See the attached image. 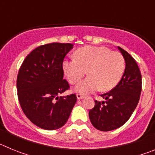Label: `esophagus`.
<instances>
[{
	"label": "esophagus",
	"instance_id": "1",
	"mask_svg": "<svg viewBox=\"0 0 155 155\" xmlns=\"http://www.w3.org/2000/svg\"><path fill=\"white\" fill-rule=\"evenodd\" d=\"M84 98V94H77V98H78V99H82V98Z\"/></svg>",
	"mask_w": 155,
	"mask_h": 155
}]
</instances>
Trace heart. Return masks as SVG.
<instances>
[{"label":"heart","mask_w":155,"mask_h":155,"mask_svg":"<svg viewBox=\"0 0 155 155\" xmlns=\"http://www.w3.org/2000/svg\"><path fill=\"white\" fill-rule=\"evenodd\" d=\"M63 69L72 84H78L85 74V80L75 89L81 94H89L101 89H113L118 84L125 70V61L119 52L105 46H87L75 52V58L65 60Z\"/></svg>","instance_id":"heart-1"}]
</instances>
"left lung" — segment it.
Here are the masks:
<instances>
[{"label": "left lung", "mask_w": 155, "mask_h": 155, "mask_svg": "<svg viewBox=\"0 0 155 155\" xmlns=\"http://www.w3.org/2000/svg\"><path fill=\"white\" fill-rule=\"evenodd\" d=\"M126 62L125 71L117 85L101 94L105 100L94 101L89 110L91 123L97 130L110 131L122 127L136 109L142 89V78L136 61L126 50L118 47Z\"/></svg>", "instance_id": "left-lung-1"}]
</instances>
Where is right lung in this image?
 Returning <instances> with one entry per match:
<instances>
[{"label": "right lung", "instance_id": "add662e5", "mask_svg": "<svg viewBox=\"0 0 155 155\" xmlns=\"http://www.w3.org/2000/svg\"><path fill=\"white\" fill-rule=\"evenodd\" d=\"M71 43L53 42L35 48L25 57L17 77L18 98L23 113L47 130L62 127L77 102L75 94L59 95L70 88L63 62Z\"/></svg>", "mask_w": 155, "mask_h": 155}]
</instances>
